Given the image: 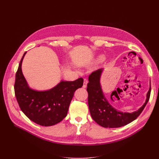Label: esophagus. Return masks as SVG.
<instances>
[{
  "label": "esophagus",
  "mask_w": 159,
  "mask_h": 159,
  "mask_svg": "<svg viewBox=\"0 0 159 159\" xmlns=\"http://www.w3.org/2000/svg\"><path fill=\"white\" fill-rule=\"evenodd\" d=\"M88 83V81L87 79H84V84H83V88H85L86 87H87V84Z\"/></svg>",
  "instance_id": "34e87169"
}]
</instances>
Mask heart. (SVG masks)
Returning <instances> with one entry per match:
<instances>
[{
	"instance_id": "heart-1",
	"label": "heart",
	"mask_w": 159,
	"mask_h": 159,
	"mask_svg": "<svg viewBox=\"0 0 159 159\" xmlns=\"http://www.w3.org/2000/svg\"><path fill=\"white\" fill-rule=\"evenodd\" d=\"M103 59V56H100V57H99V61L102 60Z\"/></svg>"
}]
</instances>
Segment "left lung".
<instances>
[{
    "instance_id": "8db88e82",
    "label": "left lung",
    "mask_w": 159,
    "mask_h": 159,
    "mask_svg": "<svg viewBox=\"0 0 159 159\" xmlns=\"http://www.w3.org/2000/svg\"><path fill=\"white\" fill-rule=\"evenodd\" d=\"M102 71L103 69H99L89 75L87 91L91 117L99 125L105 128H117L126 125L136 119L146 106L150 98L151 85L143 106L133 113H123L113 108L104 96L100 84Z\"/></svg>"
}]
</instances>
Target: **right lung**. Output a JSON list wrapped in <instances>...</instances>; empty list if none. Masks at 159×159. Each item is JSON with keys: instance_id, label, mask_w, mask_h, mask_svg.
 Masks as SVG:
<instances>
[{"instance_id": "obj_1", "label": "right lung", "mask_w": 159, "mask_h": 159, "mask_svg": "<svg viewBox=\"0 0 159 159\" xmlns=\"http://www.w3.org/2000/svg\"><path fill=\"white\" fill-rule=\"evenodd\" d=\"M24 54L16 74L14 92L22 111L31 121L42 126H52L61 121L67 115L76 89L82 87L84 80L61 81L54 88L36 91L28 86L22 71Z\"/></svg>"}]
</instances>
